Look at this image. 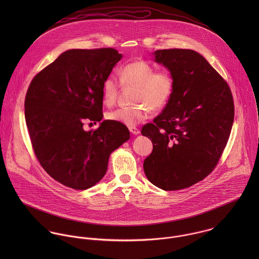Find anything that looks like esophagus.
<instances>
[{
    "instance_id": "34e87169",
    "label": "esophagus",
    "mask_w": 259,
    "mask_h": 259,
    "mask_svg": "<svg viewBox=\"0 0 259 259\" xmlns=\"http://www.w3.org/2000/svg\"><path fill=\"white\" fill-rule=\"evenodd\" d=\"M130 132L133 134V135H139L140 134V130L138 127H135V126H130L128 127Z\"/></svg>"
}]
</instances>
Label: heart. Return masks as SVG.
I'll return each mask as SVG.
<instances>
[{"label":"heart","mask_w":259,"mask_h":259,"mask_svg":"<svg viewBox=\"0 0 259 259\" xmlns=\"http://www.w3.org/2000/svg\"><path fill=\"white\" fill-rule=\"evenodd\" d=\"M119 81L114 75L105 78L102 85L103 102L111 107L116 103L122 87H136L132 107L119 108L110 111L107 116L112 121L135 126L148 119L151 110L163 109L175 92V78L170 72L155 68L148 62L138 60L123 65L118 72ZM121 83L119 84V82Z\"/></svg>","instance_id":"1"}]
</instances>
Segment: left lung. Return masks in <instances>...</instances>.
<instances>
[{
  "mask_svg": "<svg viewBox=\"0 0 259 259\" xmlns=\"http://www.w3.org/2000/svg\"><path fill=\"white\" fill-rule=\"evenodd\" d=\"M154 55L176 87L162 112L142 128L153 146L144 170L152 185L178 190L215 168L231 132L234 103L228 83L195 51L168 49Z\"/></svg>",
  "mask_w": 259,
  "mask_h": 259,
  "instance_id": "1",
  "label": "left lung"
}]
</instances>
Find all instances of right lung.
Segmentation results:
<instances>
[{"label": "right lung", "instance_id": "add662e5", "mask_svg": "<svg viewBox=\"0 0 259 259\" xmlns=\"http://www.w3.org/2000/svg\"><path fill=\"white\" fill-rule=\"evenodd\" d=\"M121 59L115 49L69 50L38 72L25 99V116L39 164L55 181L87 189L107 172L111 152L130 139L121 122L104 120L102 85Z\"/></svg>", "mask_w": 259, "mask_h": 259}]
</instances>
